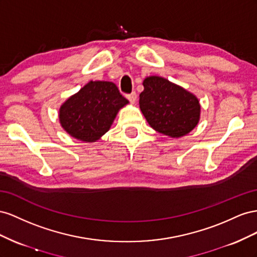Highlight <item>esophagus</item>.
Returning <instances> with one entry per match:
<instances>
[{
	"label": "esophagus",
	"mask_w": 257,
	"mask_h": 257,
	"mask_svg": "<svg viewBox=\"0 0 257 257\" xmlns=\"http://www.w3.org/2000/svg\"><path fill=\"white\" fill-rule=\"evenodd\" d=\"M126 98L129 100V102L130 103H136V101H137V93L134 91V92H131V93H129V94H127L126 96Z\"/></svg>",
	"instance_id": "1"
}]
</instances>
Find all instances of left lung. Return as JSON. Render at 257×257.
<instances>
[{"label":"left lung","instance_id":"1","mask_svg":"<svg viewBox=\"0 0 257 257\" xmlns=\"http://www.w3.org/2000/svg\"><path fill=\"white\" fill-rule=\"evenodd\" d=\"M140 108L153 129L172 138L190 133L199 121L200 104L193 93L159 76L143 82Z\"/></svg>","mask_w":257,"mask_h":257}]
</instances>
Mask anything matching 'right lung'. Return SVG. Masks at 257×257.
I'll return each mask as SVG.
<instances>
[{"label": "right lung", "mask_w": 257, "mask_h": 257, "mask_svg": "<svg viewBox=\"0 0 257 257\" xmlns=\"http://www.w3.org/2000/svg\"><path fill=\"white\" fill-rule=\"evenodd\" d=\"M128 100L112 82H89L60 107L61 126L69 135L94 142L104 135Z\"/></svg>", "instance_id": "obj_1"}]
</instances>
